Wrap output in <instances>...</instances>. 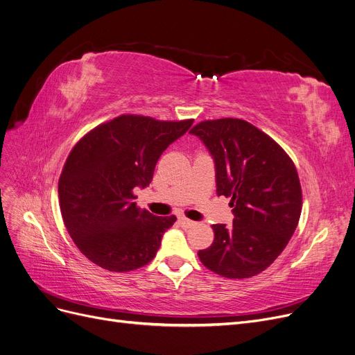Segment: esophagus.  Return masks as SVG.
<instances>
[{
    "mask_svg": "<svg viewBox=\"0 0 355 355\" xmlns=\"http://www.w3.org/2000/svg\"><path fill=\"white\" fill-rule=\"evenodd\" d=\"M179 223H180L183 227H192V225H195V221L188 220V218H185V217H180V218H179Z\"/></svg>",
    "mask_w": 355,
    "mask_h": 355,
    "instance_id": "34e87169",
    "label": "esophagus"
}]
</instances>
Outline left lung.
Returning <instances> with one entry per match:
<instances>
[{
	"label": "left lung",
	"mask_w": 355,
	"mask_h": 355,
	"mask_svg": "<svg viewBox=\"0 0 355 355\" xmlns=\"http://www.w3.org/2000/svg\"><path fill=\"white\" fill-rule=\"evenodd\" d=\"M214 160L217 195L232 198L233 225L214 224V242L198 252L225 278H250L271 265L299 224L302 187L287 153L243 119L204 121L191 130Z\"/></svg>",
	"instance_id": "1"
}]
</instances>
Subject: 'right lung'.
Masks as SVG:
<instances>
[{
    "label": "right lung",
    "instance_id": "right-lung-1",
    "mask_svg": "<svg viewBox=\"0 0 355 355\" xmlns=\"http://www.w3.org/2000/svg\"><path fill=\"white\" fill-rule=\"evenodd\" d=\"M192 122L122 115L98 125L71 150L58 182L61 214L89 261L128 272L155 257L176 217L138 208L134 189L150 185L163 151Z\"/></svg>",
    "mask_w": 355,
    "mask_h": 355
}]
</instances>
